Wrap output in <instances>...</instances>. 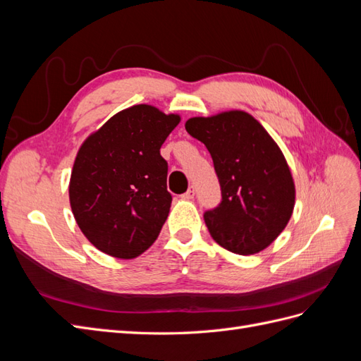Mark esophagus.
Listing matches in <instances>:
<instances>
[{"mask_svg": "<svg viewBox=\"0 0 361 361\" xmlns=\"http://www.w3.org/2000/svg\"><path fill=\"white\" fill-rule=\"evenodd\" d=\"M194 187H190L188 188V191L185 192V194H182V199H185V200H191V199H194Z\"/></svg>", "mask_w": 361, "mask_h": 361, "instance_id": "1", "label": "esophagus"}]
</instances>
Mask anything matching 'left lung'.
Masks as SVG:
<instances>
[{"label":"left lung","instance_id":"obj_1","mask_svg":"<svg viewBox=\"0 0 361 361\" xmlns=\"http://www.w3.org/2000/svg\"><path fill=\"white\" fill-rule=\"evenodd\" d=\"M187 133L209 150L220 180L221 203L204 212L214 241L236 255L265 250L289 223L295 185L285 155L245 111L192 117Z\"/></svg>","mask_w":361,"mask_h":361}]
</instances>
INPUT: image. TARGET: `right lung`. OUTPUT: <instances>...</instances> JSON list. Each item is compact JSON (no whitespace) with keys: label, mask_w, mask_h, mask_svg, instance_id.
Listing matches in <instances>:
<instances>
[{"label":"right lung","mask_w":361,"mask_h":361,"mask_svg":"<svg viewBox=\"0 0 361 361\" xmlns=\"http://www.w3.org/2000/svg\"><path fill=\"white\" fill-rule=\"evenodd\" d=\"M179 122L178 114L134 105L80 147L69 200L76 224L97 250L134 259L157 241L171 204L169 166L159 149Z\"/></svg>","instance_id":"obj_1"}]
</instances>
